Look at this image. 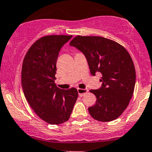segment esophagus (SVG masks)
Returning a JSON list of instances; mask_svg holds the SVG:
<instances>
[{
    "mask_svg": "<svg viewBox=\"0 0 152 152\" xmlns=\"http://www.w3.org/2000/svg\"><path fill=\"white\" fill-rule=\"evenodd\" d=\"M87 91L88 90H87V89H80V88L77 89L78 94H79L80 96H83L85 93H87Z\"/></svg>",
    "mask_w": 152,
    "mask_h": 152,
    "instance_id": "esophagus-1",
    "label": "esophagus"
}]
</instances>
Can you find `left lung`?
Segmentation results:
<instances>
[{"mask_svg":"<svg viewBox=\"0 0 152 152\" xmlns=\"http://www.w3.org/2000/svg\"><path fill=\"white\" fill-rule=\"evenodd\" d=\"M69 45L85 55L90 72L102 74V87L91 90L97 97L88 108L92 117L99 122L117 119L126 110L132 97L136 72L127 50L115 41L99 36H81L72 39Z\"/></svg>","mask_w":152,"mask_h":152,"instance_id":"left-lung-1","label":"left lung"}]
</instances>
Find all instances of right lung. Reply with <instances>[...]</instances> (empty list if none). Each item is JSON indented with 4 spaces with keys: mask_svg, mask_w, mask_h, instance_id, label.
Wrapping results in <instances>:
<instances>
[{
    "mask_svg": "<svg viewBox=\"0 0 152 152\" xmlns=\"http://www.w3.org/2000/svg\"><path fill=\"white\" fill-rule=\"evenodd\" d=\"M72 37H41L32 45L23 60L21 84L25 97L36 115L50 124L67 122L78 97L77 89L62 90L54 81L59 52Z\"/></svg>",
    "mask_w": 152,
    "mask_h": 152,
    "instance_id": "1",
    "label": "right lung"
}]
</instances>
